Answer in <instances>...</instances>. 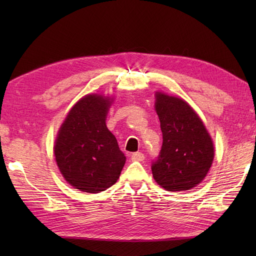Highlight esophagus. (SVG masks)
Segmentation results:
<instances>
[{
  "instance_id": "obj_1",
  "label": "esophagus",
  "mask_w": 256,
  "mask_h": 256,
  "mask_svg": "<svg viewBox=\"0 0 256 256\" xmlns=\"http://www.w3.org/2000/svg\"><path fill=\"white\" fill-rule=\"evenodd\" d=\"M145 159L144 157V154L142 152H134L131 154V160L134 161H143Z\"/></svg>"
}]
</instances>
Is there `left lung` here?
Masks as SVG:
<instances>
[{
  "mask_svg": "<svg viewBox=\"0 0 256 256\" xmlns=\"http://www.w3.org/2000/svg\"><path fill=\"white\" fill-rule=\"evenodd\" d=\"M154 96L164 142L152 164V176L168 191L190 190L204 180L212 164V136L184 100L161 92Z\"/></svg>",
  "mask_w": 256,
  "mask_h": 256,
  "instance_id": "8db88e82",
  "label": "left lung"
}]
</instances>
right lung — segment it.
Masks as SVG:
<instances>
[{"label":"right lung","mask_w":256,"mask_h":256,"mask_svg":"<svg viewBox=\"0 0 256 256\" xmlns=\"http://www.w3.org/2000/svg\"><path fill=\"white\" fill-rule=\"evenodd\" d=\"M112 98L92 94L81 98L58 130L54 156L68 184L98 193L120 178L126 157L106 125Z\"/></svg>","instance_id":"obj_1"}]
</instances>
